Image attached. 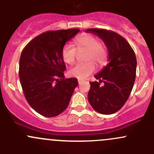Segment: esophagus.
Listing matches in <instances>:
<instances>
[{"label": "esophagus", "instance_id": "esophagus-1", "mask_svg": "<svg viewBox=\"0 0 154 154\" xmlns=\"http://www.w3.org/2000/svg\"><path fill=\"white\" fill-rule=\"evenodd\" d=\"M83 80H78V83H79V84H80V83H83Z\"/></svg>", "mask_w": 154, "mask_h": 154}]
</instances>
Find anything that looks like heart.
<instances>
[{
    "label": "heart",
    "instance_id": "b5f03b06",
    "mask_svg": "<svg viewBox=\"0 0 154 154\" xmlns=\"http://www.w3.org/2000/svg\"><path fill=\"white\" fill-rule=\"evenodd\" d=\"M74 48L72 45H65L62 50V57L68 65L74 64L77 58V51H88L86 57V63L77 64L68 71L71 77L78 79H85L95 71L96 66L93 62H95L99 66L105 64L108 59V51L106 48L100 44L97 37L91 35H83L74 40Z\"/></svg>",
    "mask_w": 154,
    "mask_h": 154
}]
</instances>
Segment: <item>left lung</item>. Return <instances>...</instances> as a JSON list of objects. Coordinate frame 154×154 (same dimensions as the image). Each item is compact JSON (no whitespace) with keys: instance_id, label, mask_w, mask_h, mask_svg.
Instances as JSON below:
<instances>
[{"instance_id":"obj_1","label":"left lung","mask_w":154,"mask_h":154,"mask_svg":"<svg viewBox=\"0 0 154 154\" xmlns=\"http://www.w3.org/2000/svg\"><path fill=\"white\" fill-rule=\"evenodd\" d=\"M86 32L103 40L109 61L94 76L98 81L90 83L88 102L100 114H113L125 105L133 89L137 65L136 55L127 40L117 32L98 28L87 29Z\"/></svg>"}]
</instances>
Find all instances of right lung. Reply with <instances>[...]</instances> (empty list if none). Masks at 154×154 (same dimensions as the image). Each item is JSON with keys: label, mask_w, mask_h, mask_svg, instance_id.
Returning a JSON list of instances; mask_svg holds the SVG:
<instances>
[{"label": "right lung", "mask_w": 154, "mask_h": 154, "mask_svg": "<svg viewBox=\"0 0 154 154\" xmlns=\"http://www.w3.org/2000/svg\"><path fill=\"white\" fill-rule=\"evenodd\" d=\"M79 31L75 28L42 32L21 52L18 74L23 92L30 106L42 116L61 114L78 86L77 78H65L62 50Z\"/></svg>", "instance_id": "obj_1"}]
</instances>
